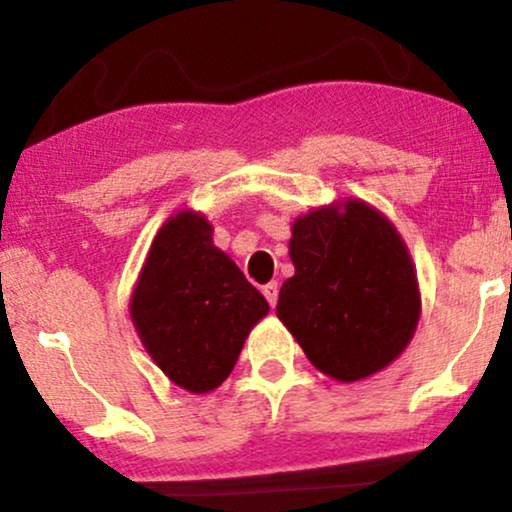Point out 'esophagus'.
<instances>
[{"label":"esophagus","mask_w":512,"mask_h":512,"mask_svg":"<svg viewBox=\"0 0 512 512\" xmlns=\"http://www.w3.org/2000/svg\"><path fill=\"white\" fill-rule=\"evenodd\" d=\"M262 293H264V298H267V303L274 308L276 301H279V284H276V281H272V284H264Z\"/></svg>","instance_id":"esophagus-1"}]
</instances>
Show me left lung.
Wrapping results in <instances>:
<instances>
[{"instance_id": "left-lung-1", "label": "left lung", "mask_w": 512, "mask_h": 512, "mask_svg": "<svg viewBox=\"0 0 512 512\" xmlns=\"http://www.w3.org/2000/svg\"><path fill=\"white\" fill-rule=\"evenodd\" d=\"M276 317L317 370L366 380L407 349L421 317L416 267L399 231L363 199L298 216Z\"/></svg>"}]
</instances>
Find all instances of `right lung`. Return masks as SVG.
<instances>
[{
	"label": "right lung",
	"instance_id": "1",
	"mask_svg": "<svg viewBox=\"0 0 512 512\" xmlns=\"http://www.w3.org/2000/svg\"><path fill=\"white\" fill-rule=\"evenodd\" d=\"M199 211H180L158 228L134 284L129 315L146 354L175 385L195 395L231 375L269 303L238 264L214 245Z\"/></svg>",
	"mask_w": 512,
	"mask_h": 512
}]
</instances>
